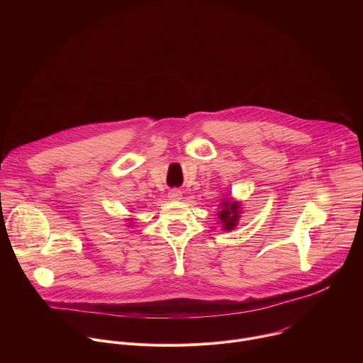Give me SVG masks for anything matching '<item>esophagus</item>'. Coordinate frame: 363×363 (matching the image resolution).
Wrapping results in <instances>:
<instances>
[{
  "instance_id": "1",
  "label": "esophagus",
  "mask_w": 363,
  "mask_h": 363,
  "mask_svg": "<svg viewBox=\"0 0 363 363\" xmlns=\"http://www.w3.org/2000/svg\"><path fill=\"white\" fill-rule=\"evenodd\" d=\"M168 196H169V199H172V201H179L181 196H182V191H181V189H171L169 194H168Z\"/></svg>"
}]
</instances>
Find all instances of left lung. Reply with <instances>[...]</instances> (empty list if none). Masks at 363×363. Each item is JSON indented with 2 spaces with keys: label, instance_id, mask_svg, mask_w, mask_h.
<instances>
[{
  "label": "left lung",
  "instance_id": "obj_1",
  "mask_svg": "<svg viewBox=\"0 0 363 363\" xmlns=\"http://www.w3.org/2000/svg\"><path fill=\"white\" fill-rule=\"evenodd\" d=\"M221 210L218 213V218L221 221L223 230L230 231L234 230L235 225L238 224V218H240V203L237 201H224L220 203Z\"/></svg>",
  "mask_w": 363,
  "mask_h": 363
}]
</instances>
